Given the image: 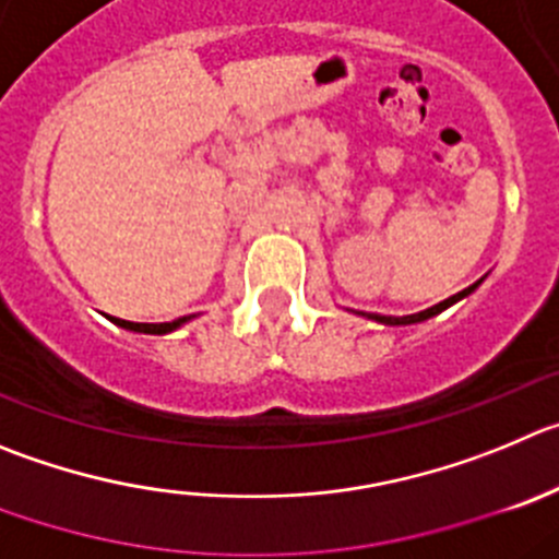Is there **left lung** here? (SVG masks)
<instances>
[{
    "label": "left lung",
    "instance_id": "left-lung-1",
    "mask_svg": "<svg viewBox=\"0 0 559 559\" xmlns=\"http://www.w3.org/2000/svg\"><path fill=\"white\" fill-rule=\"evenodd\" d=\"M477 286H479V281H477V284H472V286H468V289H463V292H457V295H452V297H447V300H441V304H438V306H432V309H427V311H419V314H408V317H383V314H367V317H372V320H378V322H385V325H411V322H421V320H430V317L441 314V311H444V309H450L452 304H457V300H461V297L472 295V292L477 289Z\"/></svg>",
    "mask_w": 559,
    "mask_h": 559
}]
</instances>
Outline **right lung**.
<instances>
[{
	"instance_id": "right-lung-1",
	"label": "right lung",
	"mask_w": 559,
	"mask_h": 559,
	"mask_svg": "<svg viewBox=\"0 0 559 559\" xmlns=\"http://www.w3.org/2000/svg\"><path fill=\"white\" fill-rule=\"evenodd\" d=\"M121 328H129V331H140V333H168L174 328H179L181 322H187V317H179L174 322H159V325H151V322H129V320H115Z\"/></svg>"
}]
</instances>
